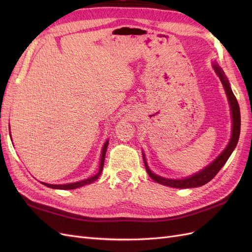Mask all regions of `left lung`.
Listing matches in <instances>:
<instances>
[{
    "instance_id": "left-lung-1",
    "label": "left lung",
    "mask_w": 252,
    "mask_h": 252,
    "mask_svg": "<svg viewBox=\"0 0 252 252\" xmlns=\"http://www.w3.org/2000/svg\"><path fill=\"white\" fill-rule=\"evenodd\" d=\"M212 67L213 69H215L218 77L220 78V83H222L225 94L228 98V103H229V106H230L231 120H232V130H231L230 141L228 143L226 148L220 152V155L215 159V161L211 162L208 166H206L205 168H203L201 171L184 179H168V178H164V177H161V175L154 173L149 168L146 158H145V154H143L144 164H145V167H146V170L149 174V177L157 183H158V184L173 187V188H194V187H200L207 184L209 181H211L216 177L217 173L225 165L227 159L229 158L232 151L234 150L236 144L239 142L240 131H241V113H240L239 103L236 101V98L231 90L229 81H228L222 68L219 66V64L216 62V61L215 62H212Z\"/></svg>"
}]
</instances>
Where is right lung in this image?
Listing matches in <instances>:
<instances>
[{
  "instance_id": "obj_1",
  "label": "right lung",
  "mask_w": 252,
  "mask_h": 252,
  "mask_svg": "<svg viewBox=\"0 0 252 252\" xmlns=\"http://www.w3.org/2000/svg\"><path fill=\"white\" fill-rule=\"evenodd\" d=\"M10 129V128H9ZM11 136V134H10ZM108 140L106 141L103 145V148H102V151H101V158H100V166H98V171L96 174L93 175V177H90L88 179H85L83 181H80V182H75V183H68V184H60V185H55V184H47V183H44V182H41L43 185L47 186L49 188H52V189H63V190H69V189H75V188H79V187H82V186H85V185H88V184H91V183H94V181H96L98 178H100V175L102 173V170H103V166H104V161H105V156H106V151H107V147H108Z\"/></svg>"
}]
</instances>
